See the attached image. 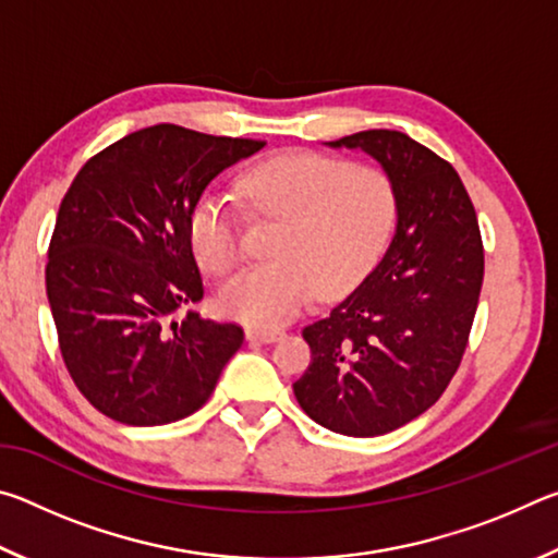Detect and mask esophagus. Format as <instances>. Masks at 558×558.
<instances>
[{
    "label": "esophagus",
    "instance_id": "1",
    "mask_svg": "<svg viewBox=\"0 0 558 558\" xmlns=\"http://www.w3.org/2000/svg\"><path fill=\"white\" fill-rule=\"evenodd\" d=\"M282 337V332L280 329H248V332H245V339H248V342H260V344H268V342H276V339H280Z\"/></svg>",
    "mask_w": 558,
    "mask_h": 558
}]
</instances>
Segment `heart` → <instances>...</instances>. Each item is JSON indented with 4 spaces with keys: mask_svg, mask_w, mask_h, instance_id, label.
I'll use <instances>...</instances> for the list:
<instances>
[{
    "mask_svg": "<svg viewBox=\"0 0 558 558\" xmlns=\"http://www.w3.org/2000/svg\"><path fill=\"white\" fill-rule=\"evenodd\" d=\"M241 196L256 214L278 216V260L243 270L219 292V307L239 323L276 327L319 292L337 298L364 280L389 243L399 194L379 167L317 153H288L251 167ZM194 256L214 276L243 258L241 221L223 196L204 194L186 219Z\"/></svg>",
    "mask_w": 558,
    "mask_h": 558,
    "instance_id": "b5f03b06",
    "label": "heart"
}]
</instances>
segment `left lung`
Returning <instances> with one entry per match:
<instances>
[{
    "label": "left lung",
    "instance_id": "obj_1",
    "mask_svg": "<svg viewBox=\"0 0 558 558\" xmlns=\"http://www.w3.org/2000/svg\"><path fill=\"white\" fill-rule=\"evenodd\" d=\"M327 145L364 149L384 167L399 221L362 286L302 329L313 362L292 391L319 426L372 438L418 418L456 376L483 290V235L452 165L403 132Z\"/></svg>",
    "mask_w": 558,
    "mask_h": 558
}]
</instances>
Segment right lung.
I'll return each instance as SVG.
<instances>
[{"mask_svg":"<svg viewBox=\"0 0 558 558\" xmlns=\"http://www.w3.org/2000/svg\"><path fill=\"white\" fill-rule=\"evenodd\" d=\"M263 140L153 125L90 157L65 192L46 263V295L78 391L125 426H165L209 401L243 344L235 323L189 313L204 282L186 219L216 174Z\"/></svg>","mask_w":558,"mask_h":558,"instance_id":"1","label":"right lung"}]
</instances>
